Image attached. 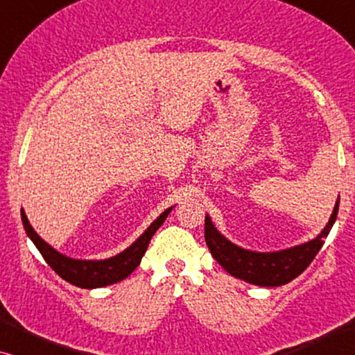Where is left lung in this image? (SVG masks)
Instances as JSON below:
<instances>
[{"label":"left lung","mask_w":355,"mask_h":355,"mask_svg":"<svg viewBox=\"0 0 355 355\" xmlns=\"http://www.w3.org/2000/svg\"><path fill=\"white\" fill-rule=\"evenodd\" d=\"M339 198L329 216L328 225L315 239L294 245L291 249L278 252H252L232 244L216 230L210 216H205V242L210 249L213 259L225 268L227 273L236 276L245 283L275 288V286L288 284L289 281L302 273L312 263L315 255L322 249L324 237L329 234L336 221Z\"/></svg>","instance_id":"left-lung-1"}]
</instances>
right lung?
Masks as SVG:
<instances>
[{"mask_svg":"<svg viewBox=\"0 0 355 355\" xmlns=\"http://www.w3.org/2000/svg\"><path fill=\"white\" fill-rule=\"evenodd\" d=\"M171 210L173 207L164 210L162 215L145 230L144 234L140 236L137 241L132 242V245H129L128 249L121 252V254L110 257V259L105 260H77L60 254V252L53 249L50 244H46V242L37 234L35 230H33L31 223L27 220L26 211L21 210V216L24 230H26L27 236L31 237L46 263L50 265L62 279L77 286V288L95 289L119 283V281L128 278V276L137 268L144 254L147 252L150 239H152V236L157 232L158 227L163 225Z\"/></svg>","mask_w":355,"mask_h":355,"instance_id":"obj_1","label":"right lung"}]
</instances>
